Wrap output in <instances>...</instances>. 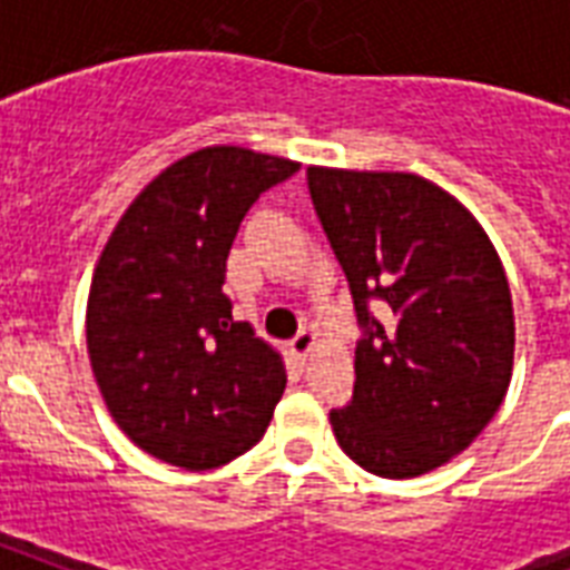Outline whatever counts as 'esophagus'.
I'll list each match as a JSON object with an SVG mask.
<instances>
[{
    "label": "esophagus",
    "mask_w": 570,
    "mask_h": 570,
    "mask_svg": "<svg viewBox=\"0 0 570 570\" xmlns=\"http://www.w3.org/2000/svg\"><path fill=\"white\" fill-rule=\"evenodd\" d=\"M313 348H316V334H313V331H298L293 343H289V352H293L298 361H307V357L313 355Z\"/></svg>",
    "instance_id": "obj_1"
}]
</instances>
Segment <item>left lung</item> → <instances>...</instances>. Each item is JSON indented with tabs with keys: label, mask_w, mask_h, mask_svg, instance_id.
I'll use <instances>...</instances> for the list:
<instances>
[{
	"label": "left lung",
	"mask_w": 570,
	"mask_h": 570,
	"mask_svg": "<svg viewBox=\"0 0 570 570\" xmlns=\"http://www.w3.org/2000/svg\"><path fill=\"white\" fill-rule=\"evenodd\" d=\"M307 186L364 328L352 402L331 411L337 443L375 476L429 473L476 441L512 381L503 263L482 224L425 177L313 165Z\"/></svg>",
	"instance_id": "1"
}]
</instances>
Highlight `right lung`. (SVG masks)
<instances>
[{
    "label": "right lung",
    "instance_id": "add662e5",
    "mask_svg": "<svg viewBox=\"0 0 570 570\" xmlns=\"http://www.w3.org/2000/svg\"><path fill=\"white\" fill-rule=\"evenodd\" d=\"M298 163L215 145L183 156L120 215L94 268L85 337L120 432L147 455L213 470L266 434L284 357L233 322L227 254L259 195Z\"/></svg>",
    "mask_w": 570,
    "mask_h": 570
}]
</instances>
